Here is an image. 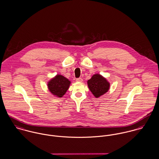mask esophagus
Returning <instances> with one entry per match:
<instances>
[{"instance_id": "1", "label": "esophagus", "mask_w": 159, "mask_h": 159, "mask_svg": "<svg viewBox=\"0 0 159 159\" xmlns=\"http://www.w3.org/2000/svg\"><path fill=\"white\" fill-rule=\"evenodd\" d=\"M76 81L79 82H82L83 81V79L82 78H77V79H76Z\"/></svg>"}]
</instances>
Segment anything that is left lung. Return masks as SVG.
<instances>
[{"label": "left lung", "instance_id": "1", "mask_svg": "<svg viewBox=\"0 0 159 159\" xmlns=\"http://www.w3.org/2000/svg\"><path fill=\"white\" fill-rule=\"evenodd\" d=\"M110 83L101 75L96 74L88 80L89 90L96 98L105 94L110 89Z\"/></svg>", "mask_w": 159, "mask_h": 159}]
</instances>
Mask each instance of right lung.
Here are the masks:
<instances>
[{
  "mask_svg": "<svg viewBox=\"0 0 159 159\" xmlns=\"http://www.w3.org/2000/svg\"><path fill=\"white\" fill-rule=\"evenodd\" d=\"M71 82L61 75H57L48 84L49 91L58 98H61L68 89Z\"/></svg>",
  "mask_w": 159,
  "mask_h": 159,
  "instance_id": "add662e5",
  "label": "right lung"
}]
</instances>
